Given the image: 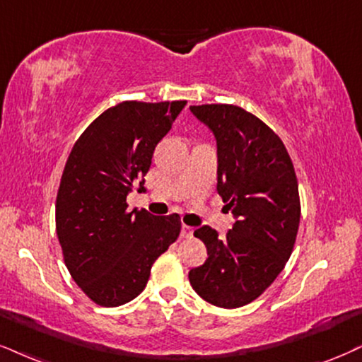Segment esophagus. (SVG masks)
I'll return each instance as SVG.
<instances>
[{"label":"esophagus","mask_w":362,"mask_h":362,"mask_svg":"<svg viewBox=\"0 0 362 362\" xmlns=\"http://www.w3.org/2000/svg\"><path fill=\"white\" fill-rule=\"evenodd\" d=\"M193 228H191V226H188V225H182L181 226V236L182 238H191V236H193Z\"/></svg>","instance_id":"1"}]
</instances>
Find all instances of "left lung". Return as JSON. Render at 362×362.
I'll list each match as a JSON object with an SVG mask.
<instances>
[{
	"label": "left lung",
	"instance_id": "left-lung-1",
	"mask_svg": "<svg viewBox=\"0 0 362 362\" xmlns=\"http://www.w3.org/2000/svg\"><path fill=\"white\" fill-rule=\"evenodd\" d=\"M216 141V191L235 218L225 238L211 226L194 236L208 258L189 270L194 292L236 309L262 296L284 270L298 231L300 199L292 159L280 137L238 105H191Z\"/></svg>",
	"mask_w": 362,
	"mask_h": 362
}]
</instances>
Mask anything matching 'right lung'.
Here are the masks:
<instances>
[{
	"label": "right lung",
	"mask_w": 362,
	"mask_h": 362,
	"mask_svg": "<svg viewBox=\"0 0 362 362\" xmlns=\"http://www.w3.org/2000/svg\"><path fill=\"white\" fill-rule=\"evenodd\" d=\"M186 100H129L88 126L66 159L57 194V236L65 265L88 298L117 307L144 290L151 267L181 231L180 215L127 211L132 188L144 193L158 142Z\"/></svg>",
	"instance_id": "add662e5"
}]
</instances>
